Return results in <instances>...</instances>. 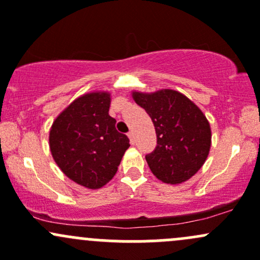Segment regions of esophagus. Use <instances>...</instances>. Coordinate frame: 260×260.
I'll use <instances>...</instances> for the list:
<instances>
[{
	"mask_svg": "<svg viewBox=\"0 0 260 260\" xmlns=\"http://www.w3.org/2000/svg\"><path fill=\"white\" fill-rule=\"evenodd\" d=\"M127 136H129L131 145L135 144V139H134V133H133V131H129V133H127Z\"/></svg>",
	"mask_w": 260,
	"mask_h": 260,
	"instance_id": "obj_1",
	"label": "esophagus"
}]
</instances>
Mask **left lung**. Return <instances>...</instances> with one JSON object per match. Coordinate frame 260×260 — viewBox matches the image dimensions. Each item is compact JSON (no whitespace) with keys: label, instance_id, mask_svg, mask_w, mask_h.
Masks as SVG:
<instances>
[{"label":"left lung","instance_id":"left-lung-1","mask_svg":"<svg viewBox=\"0 0 260 260\" xmlns=\"http://www.w3.org/2000/svg\"><path fill=\"white\" fill-rule=\"evenodd\" d=\"M138 105L151 118L157 145L146 155L150 170L165 183L189 180L207 158L211 126L205 114L180 91L162 89L155 93L133 91Z\"/></svg>","mask_w":260,"mask_h":260}]
</instances>
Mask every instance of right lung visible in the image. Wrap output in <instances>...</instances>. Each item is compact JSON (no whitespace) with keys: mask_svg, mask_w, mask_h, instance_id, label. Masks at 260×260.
I'll return each mask as SVG.
<instances>
[{"mask_svg":"<svg viewBox=\"0 0 260 260\" xmlns=\"http://www.w3.org/2000/svg\"><path fill=\"white\" fill-rule=\"evenodd\" d=\"M110 93L77 98L53 121L49 147L63 174L86 188L105 186L118 171L129 139L109 115Z\"/></svg>","mask_w":260,"mask_h":260,"instance_id":"obj_1","label":"right lung"}]
</instances>
